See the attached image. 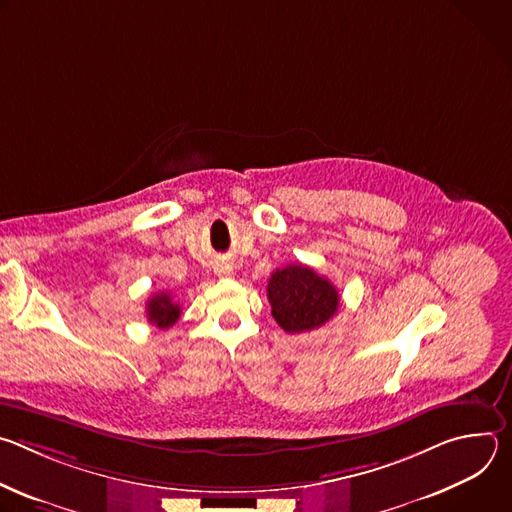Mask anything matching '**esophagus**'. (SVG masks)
Returning <instances> with one entry per match:
<instances>
[{
	"label": "esophagus",
	"mask_w": 512,
	"mask_h": 512,
	"mask_svg": "<svg viewBox=\"0 0 512 512\" xmlns=\"http://www.w3.org/2000/svg\"><path fill=\"white\" fill-rule=\"evenodd\" d=\"M218 273H221V275H231V267H229V265H225V267L218 269Z\"/></svg>",
	"instance_id": "obj_1"
}]
</instances>
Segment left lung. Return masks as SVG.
Instances as JSON below:
<instances>
[{
    "instance_id": "8db88e82",
    "label": "left lung",
    "mask_w": 512,
    "mask_h": 512,
    "mask_svg": "<svg viewBox=\"0 0 512 512\" xmlns=\"http://www.w3.org/2000/svg\"><path fill=\"white\" fill-rule=\"evenodd\" d=\"M267 300L275 322L287 334L324 326L340 304L336 287L306 265L275 269L267 283Z\"/></svg>"
}]
</instances>
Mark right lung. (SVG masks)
<instances>
[{
    "label": "right lung",
    "mask_w": 512,
    "mask_h": 512,
    "mask_svg": "<svg viewBox=\"0 0 512 512\" xmlns=\"http://www.w3.org/2000/svg\"><path fill=\"white\" fill-rule=\"evenodd\" d=\"M145 314H148V322L160 330H166L174 326L182 314L180 304L172 300L168 291H162V294H156L148 300V308H145Z\"/></svg>",
    "instance_id": "1"
}]
</instances>
